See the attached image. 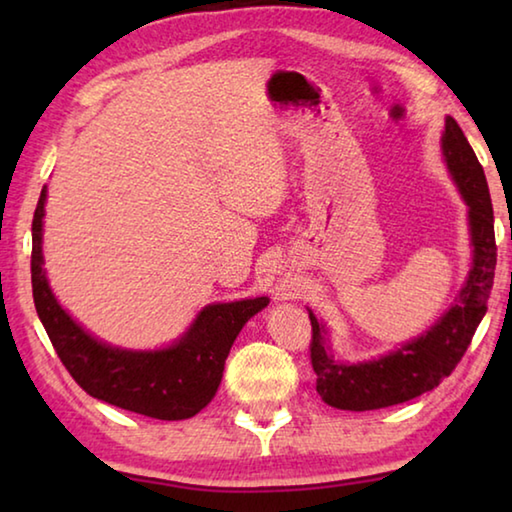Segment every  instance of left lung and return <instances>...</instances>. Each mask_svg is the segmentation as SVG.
Returning a JSON list of instances; mask_svg holds the SVG:
<instances>
[{
	"label": "left lung",
	"instance_id": "8db88e82",
	"mask_svg": "<svg viewBox=\"0 0 512 512\" xmlns=\"http://www.w3.org/2000/svg\"><path fill=\"white\" fill-rule=\"evenodd\" d=\"M443 153L458 189L470 205V232L474 264L456 305L420 339L402 345L393 354L377 361L345 366L332 359L325 348L323 327L309 311L311 343L309 357L316 372V391L334 409L375 411L409 402L413 397L436 388L452 375L463 359L467 345L488 311V298L495 282L497 244L495 214L485 183L481 162L476 160L470 142L452 117L445 121Z\"/></svg>",
	"mask_w": 512,
	"mask_h": 512
}]
</instances>
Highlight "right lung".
I'll list each match as a JSON object with an SVG mask.
<instances>
[{
  "instance_id": "1",
  "label": "right lung",
  "mask_w": 512,
  "mask_h": 512,
  "mask_svg": "<svg viewBox=\"0 0 512 512\" xmlns=\"http://www.w3.org/2000/svg\"><path fill=\"white\" fill-rule=\"evenodd\" d=\"M47 189L33 214L31 287L36 311L58 359L85 393L155 420H187L212 402L232 343L250 318L268 305L253 298L205 307L176 345L155 352L110 348L74 323L58 305L42 271V216Z\"/></svg>"
}]
</instances>
